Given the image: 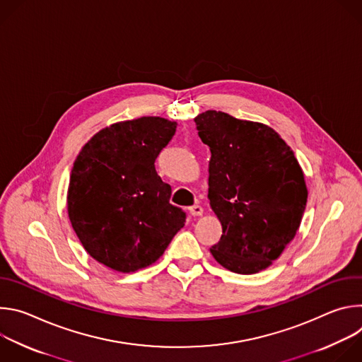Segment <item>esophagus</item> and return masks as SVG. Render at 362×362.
<instances>
[{
	"label": "esophagus",
	"mask_w": 362,
	"mask_h": 362,
	"mask_svg": "<svg viewBox=\"0 0 362 362\" xmlns=\"http://www.w3.org/2000/svg\"><path fill=\"white\" fill-rule=\"evenodd\" d=\"M189 212H190L192 216H200L203 214V208L200 204H193L189 208Z\"/></svg>",
	"instance_id": "esophagus-1"
}]
</instances>
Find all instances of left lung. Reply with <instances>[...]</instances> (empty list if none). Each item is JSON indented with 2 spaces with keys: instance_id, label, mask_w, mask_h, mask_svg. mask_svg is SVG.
Instances as JSON below:
<instances>
[{
  "instance_id": "1",
  "label": "left lung",
  "mask_w": 362,
  "mask_h": 362,
  "mask_svg": "<svg viewBox=\"0 0 362 362\" xmlns=\"http://www.w3.org/2000/svg\"><path fill=\"white\" fill-rule=\"evenodd\" d=\"M211 148L209 200L222 223L211 247L226 269H267L295 238L306 206L303 172L291 147L271 127L208 110L194 119Z\"/></svg>"
}]
</instances>
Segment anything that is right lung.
<instances>
[{
    "label": "right lung",
    "instance_id": "obj_1",
    "mask_svg": "<svg viewBox=\"0 0 362 362\" xmlns=\"http://www.w3.org/2000/svg\"><path fill=\"white\" fill-rule=\"evenodd\" d=\"M176 122L140 117L100 130L74 162L67 193L71 226L97 262L134 272L156 262L185 226L154 168Z\"/></svg>",
    "mask_w": 362,
    "mask_h": 362
}]
</instances>
